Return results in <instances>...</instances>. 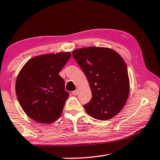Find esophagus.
Instances as JSON below:
<instances>
[{
	"label": "esophagus",
	"instance_id": "esophagus-1",
	"mask_svg": "<svg viewBox=\"0 0 160 160\" xmlns=\"http://www.w3.org/2000/svg\"><path fill=\"white\" fill-rule=\"evenodd\" d=\"M78 89H77L76 90H75V91H73L72 92V94H73V95H77L78 94Z\"/></svg>",
	"mask_w": 160,
	"mask_h": 160
}]
</instances>
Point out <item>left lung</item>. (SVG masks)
Wrapping results in <instances>:
<instances>
[{
	"label": "left lung",
	"mask_w": 160,
	"mask_h": 160,
	"mask_svg": "<svg viewBox=\"0 0 160 160\" xmlns=\"http://www.w3.org/2000/svg\"><path fill=\"white\" fill-rule=\"evenodd\" d=\"M72 57L85 74L92 97L84 108L92 118L107 120L120 112L129 94L125 62L117 52L108 48L77 49Z\"/></svg>",
	"instance_id": "1"
}]
</instances>
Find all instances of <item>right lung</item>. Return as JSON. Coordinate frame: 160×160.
<instances>
[{"label":"right lung","instance_id":"1","mask_svg":"<svg viewBox=\"0 0 160 160\" xmlns=\"http://www.w3.org/2000/svg\"><path fill=\"white\" fill-rule=\"evenodd\" d=\"M71 56L68 52L39 55L28 60L19 71L17 97L32 120L50 124L60 117L69 94L59 73Z\"/></svg>","mask_w":160,"mask_h":160}]
</instances>
